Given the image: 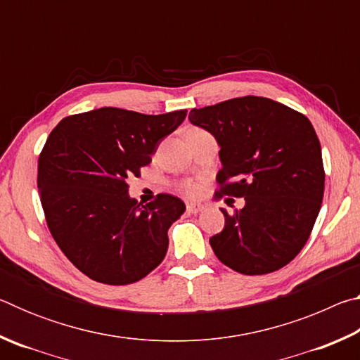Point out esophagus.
<instances>
[{
    "label": "esophagus",
    "mask_w": 360,
    "mask_h": 360,
    "mask_svg": "<svg viewBox=\"0 0 360 360\" xmlns=\"http://www.w3.org/2000/svg\"><path fill=\"white\" fill-rule=\"evenodd\" d=\"M186 210H187V212H191V214H198L200 211H203V206L200 205V203H187L186 205Z\"/></svg>",
    "instance_id": "obj_1"
}]
</instances>
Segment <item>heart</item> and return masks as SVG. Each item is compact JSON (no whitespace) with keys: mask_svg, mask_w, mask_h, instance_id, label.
<instances>
[{"mask_svg":"<svg viewBox=\"0 0 360 360\" xmlns=\"http://www.w3.org/2000/svg\"><path fill=\"white\" fill-rule=\"evenodd\" d=\"M198 188H200V186L197 184V182H193V181H186L184 184H182V191H184L188 195L197 193Z\"/></svg>","mask_w":360,"mask_h":360,"instance_id":"heart-1","label":"heart"}]
</instances>
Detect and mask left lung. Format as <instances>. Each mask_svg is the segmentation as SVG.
Wrapping results in <instances>:
<instances>
[{
  "instance_id": "1",
  "label": "left lung",
  "mask_w": 360,
  "mask_h": 360,
  "mask_svg": "<svg viewBox=\"0 0 360 360\" xmlns=\"http://www.w3.org/2000/svg\"><path fill=\"white\" fill-rule=\"evenodd\" d=\"M188 120L217 139L222 168L216 198L245 197L210 243L243 275H266L308 241L324 197L321 143L307 115L264 96H240L192 109Z\"/></svg>"
}]
</instances>
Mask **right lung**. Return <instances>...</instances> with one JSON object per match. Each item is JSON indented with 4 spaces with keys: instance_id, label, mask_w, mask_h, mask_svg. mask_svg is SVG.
Returning a JSON list of instances; mask_svg holds the SVG:
<instances>
[{
    "instance_id": "obj_1",
    "label": "right lung",
    "mask_w": 360,
    "mask_h": 360,
    "mask_svg": "<svg viewBox=\"0 0 360 360\" xmlns=\"http://www.w3.org/2000/svg\"><path fill=\"white\" fill-rule=\"evenodd\" d=\"M100 108L65 117L38 158V187L47 227L68 260L94 281L136 283L162 264L168 229L186 205L158 193L141 206L127 179L141 174L150 155L186 119Z\"/></svg>"
}]
</instances>
